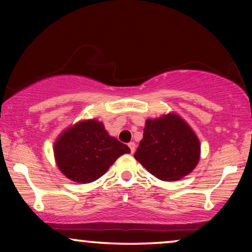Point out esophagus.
Returning a JSON list of instances; mask_svg holds the SVG:
<instances>
[{
	"instance_id": "34e87169",
	"label": "esophagus",
	"mask_w": 252,
	"mask_h": 252,
	"mask_svg": "<svg viewBox=\"0 0 252 252\" xmlns=\"http://www.w3.org/2000/svg\"><path fill=\"white\" fill-rule=\"evenodd\" d=\"M128 147H129V149H130V153L134 154V151H135V148H136V144L134 143V142H129L128 143Z\"/></svg>"
}]
</instances>
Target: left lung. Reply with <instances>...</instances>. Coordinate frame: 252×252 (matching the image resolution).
Instances as JSON below:
<instances>
[{
	"label": "left lung",
	"mask_w": 252,
	"mask_h": 252,
	"mask_svg": "<svg viewBox=\"0 0 252 252\" xmlns=\"http://www.w3.org/2000/svg\"><path fill=\"white\" fill-rule=\"evenodd\" d=\"M201 146L190 127L177 115L147 120L134 157L163 181H177L194 170Z\"/></svg>",
	"instance_id": "left-lung-1"
}]
</instances>
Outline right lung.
<instances>
[{"instance_id": "right-lung-1", "label": "right lung", "mask_w": 252, "mask_h": 252, "mask_svg": "<svg viewBox=\"0 0 252 252\" xmlns=\"http://www.w3.org/2000/svg\"><path fill=\"white\" fill-rule=\"evenodd\" d=\"M54 153L57 166L65 177L88 184L101 178L117 158L130 153V149L110 136L102 123L86 120L58 137Z\"/></svg>"}]
</instances>
